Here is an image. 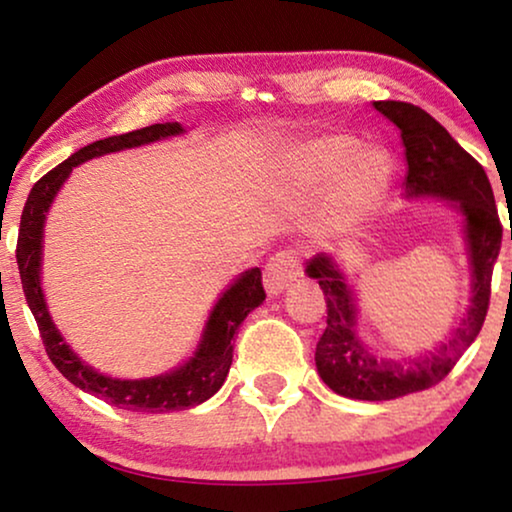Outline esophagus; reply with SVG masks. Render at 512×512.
<instances>
[{
	"label": "esophagus",
	"mask_w": 512,
	"mask_h": 512,
	"mask_svg": "<svg viewBox=\"0 0 512 512\" xmlns=\"http://www.w3.org/2000/svg\"><path fill=\"white\" fill-rule=\"evenodd\" d=\"M296 258L291 254H275L270 258L268 263H265V270H263V286H265V293H268L270 298H275L282 293L284 289H289L293 284V279H296L298 270H296Z\"/></svg>",
	"instance_id": "esophagus-1"
}]
</instances>
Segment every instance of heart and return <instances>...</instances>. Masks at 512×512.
<instances>
[{
	"instance_id": "heart-1",
	"label": "heart",
	"mask_w": 512,
	"mask_h": 512,
	"mask_svg": "<svg viewBox=\"0 0 512 512\" xmlns=\"http://www.w3.org/2000/svg\"><path fill=\"white\" fill-rule=\"evenodd\" d=\"M277 170L291 188L333 195L349 212H370L380 205L394 181V160L377 146H361L352 135L328 132L279 153Z\"/></svg>"
}]
</instances>
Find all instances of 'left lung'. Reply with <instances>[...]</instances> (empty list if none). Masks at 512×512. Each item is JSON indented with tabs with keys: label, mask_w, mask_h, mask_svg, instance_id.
<instances>
[{
	"label": "left lung",
	"mask_w": 512,
	"mask_h": 512,
	"mask_svg": "<svg viewBox=\"0 0 512 512\" xmlns=\"http://www.w3.org/2000/svg\"><path fill=\"white\" fill-rule=\"evenodd\" d=\"M373 107L401 132L408 165L403 198L445 200L447 207L461 216L471 265V300L457 326L424 354L391 359L380 356L361 340L356 298L338 258L317 254L305 263V275L317 279L328 307V326L314 352L319 377L345 398L391 401L438 384L478 338L487 317L489 286L503 230L485 170L454 142L436 118L408 102L384 100Z\"/></svg>",
	"instance_id": "8db88e82"
}]
</instances>
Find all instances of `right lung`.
I'll list each match as a JSON object with an SVG mask.
<instances>
[{
  "label": "right lung",
  "instance_id": "1",
  "mask_svg": "<svg viewBox=\"0 0 512 512\" xmlns=\"http://www.w3.org/2000/svg\"><path fill=\"white\" fill-rule=\"evenodd\" d=\"M181 135H186V128L181 123H156L149 125V128L125 132V135H114L83 146L72 158L53 167L46 177H41L34 184L30 198L25 202L23 216H20L16 249L20 282H23L27 305H30L34 319H37L48 359L74 387L104 398L109 405L132 412H156L158 415V412L195 408V405L205 403L207 398H212L221 389V384L228 377L230 363H233L230 340H233L242 321L247 319V314L265 300L261 268L244 270L242 275H237L226 286V291L221 293L212 310H209L198 345L184 363L153 377L123 380V377L104 375L83 361L72 345L62 338L60 328L55 326L51 312H48L44 286H41L44 228L53 200L58 198L60 188L65 186L74 167L88 163L93 158L109 156V153L137 149V146H149Z\"/></svg>",
  "mask_w": 512,
  "mask_h": 512
}]
</instances>
